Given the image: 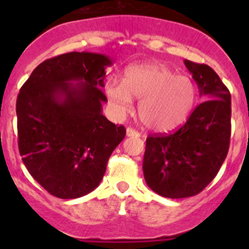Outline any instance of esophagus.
<instances>
[{"instance_id":"esophagus-1","label":"esophagus","mask_w":249,"mask_h":249,"mask_svg":"<svg viewBox=\"0 0 249 249\" xmlns=\"http://www.w3.org/2000/svg\"><path fill=\"white\" fill-rule=\"evenodd\" d=\"M126 133H127V136H128V137H140V133H138L136 129L131 128V127H128V128H127Z\"/></svg>"}]
</instances>
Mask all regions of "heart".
<instances>
[{"label": "heart", "instance_id": "obj_1", "mask_svg": "<svg viewBox=\"0 0 249 249\" xmlns=\"http://www.w3.org/2000/svg\"><path fill=\"white\" fill-rule=\"evenodd\" d=\"M106 94L117 113L131 108L133 98L138 102V117L153 132H171L181 127L196 103L197 89L191 78L178 76L167 66L141 63L129 66L123 81L111 80Z\"/></svg>", "mask_w": 249, "mask_h": 249}]
</instances>
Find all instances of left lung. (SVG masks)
<instances>
[{
  "label": "left lung",
  "mask_w": 249,
  "mask_h": 249,
  "mask_svg": "<svg viewBox=\"0 0 249 249\" xmlns=\"http://www.w3.org/2000/svg\"><path fill=\"white\" fill-rule=\"evenodd\" d=\"M203 102L181 128L148 136L143 175L153 192L167 198L198 195L217 176L231 140V93L210 66L186 59Z\"/></svg>",
  "instance_id": "1"
}]
</instances>
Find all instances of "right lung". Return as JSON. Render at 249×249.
I'll list each match as a JSON object with an SVG mask.
<instances>
[{
	"label": "right lung",
	"mask_w": 249,
	"mask_h": 249,
	"mask_svg": "<svg viewBox=\"0 0 249 249\" xmlns=\"http://www.w3.org/2000/svg\"><path fill=\"white\" fill-rule=\"evenodd\" d=\"M108 56L70 52L37 66L16 102L19 155L54 197L78 198L97 188L109 156L126 136L102 114Z\"/></svg>",
	"instance_id": "obj_1"
}]
</instances>
